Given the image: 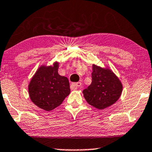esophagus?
<instances>
[{"mask_svg": "<svg viewBox=\"0 0 152 152\" xmlns=\"http://www.w3.org/2000/svg\"><path fill=\"white\" fill-rule=\"evenodd\" d=\"M81 86V82H77V83H74L71 84V87L74 88V89H78V88Z\"/></svg>", "mask_w": 152, "mask_h": 152, "instance_id": "1", "label": "esophagus"}]
</instances>
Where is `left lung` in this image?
Segmentation results:
<instances>
[{"label":"left lung","mask_w":152,"mask_h":152,"mask_svg":"<svg viewBox=\"0 0 152 152\" xmlns=\"http://www.w3.org/2000/svg\"><path fill=\"white\" fill-rule=\"evenodd\" d=\"M92 83L83 91L89 105L103 110L118 101L122 92V84L114 72L107 67L93 64Z\"/></svg>","instance_id":"1"}]
</instances>
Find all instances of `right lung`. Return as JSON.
Instances as JSON below:
<instances>
[{"label": "right lung", "mask_w": 152, "mask_h": 152, "mask_svg": "<svg viewBox=\"0 0 152 152\" xmlns=\"http://www.w3.org/2000/svg\"><path fill=\"white\" fill-rule=\"evenodd\" d=\"M58 64L55 61L51 66L42 65L28 85L30 100L44 110L56 108L71 92L68 78L58 74Z\"/></svg>", "instance_id": "add662e5"}]
</instances>
